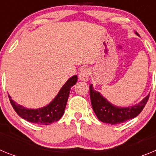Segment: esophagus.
I'll list each match as a JSON object with an SVG mask.
<instances>
[{"label": "esophagus", "instance_id": "34e87169", "mask_svg": "<svg viewBox=\"0 0 156 156\" xmlns=\"http://www.w3.org/2000/svg\"><path fill=\"white\" fill-rule=\"evenodd\" d=\"M79 79L82 81H88L89 79V69L82 68L80 70L79 73Z\"/></svg>", "mask_w": 156, "mask_h": 156}]
</instances>
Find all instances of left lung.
Returning <instances> with one entry per match:
<instances>
[{
  "instance_id": "obj_1",
  "label": "left lung",
  "mask_w": 156,
  "mask_h": 156,
  "mask_svg": "<svg viewBox=\"0 0 156 156\" xmlns=\"http://www.w3.org/2000/svg\"><path fill=\"white\" fill-rule=\"evenodd\" d=\"M135 34L139 36L137 32ZM90 96L92 108L100 121L111 125L119 124L135 118L144 108L149 94L141 101L129 107H118L110 103L98 91L94 90L93 84L90 85Z\"/></svg>"
}]
</instances>
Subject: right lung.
<instances>
[{
	"label": "right lung",
	"instance_id": "1",
	"mask_svg": "<svg viewBox=\"0 0 156 156\" xmlns=\"http://www.w3.org/2000/svg\"><path fill=\"white\" fill-rule=\"evenodd\" d=\"M76 82V75L70 77L60 89L55 98L48 105L36 109L25 108L23 105H20L14 101L9 94L8 97L16 113L23 119L36 124L49 125L61 119L64 114L71 87L74 86Z\"/></svg>",
	"mask_w": 156,
	"mask_h": 156
}]
</instances>
